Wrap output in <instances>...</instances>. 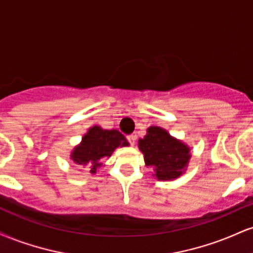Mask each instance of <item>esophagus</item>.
I'll return each mask as SVG.
<instances>
[{
    "label": "esophagus",
    "instance_id": "obj_1",
    "mask_svg": "<svg viewBox=\"0 0 253 253\" xmlns=\"http://www.w3.org/2000/svg\"><path fill=\"white\" fill-rule=\"evenodd\" d=\"M126 139H127V141H128V143L133 146V145L135 144L136 135H134V134H129V135H127V136H126Z\"/></svg>",
    "mask_w": 253,
    "mask_h": 253
}]
</instances>
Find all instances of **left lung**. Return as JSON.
I'll list each match as a JSON object with an SVG mask.
<instances>
[{"mask_svg":"<svg viewBox=\"0 0 253 253\" xmlns=\"http://www.w3.org/2000/svg\"><path fill=\"white\" fill-rule=\"evenodd\" d=\"M139 150L147 167H152L157 178L163 181L181 176L190 159L189 149L184 144L156 126L150 127L147 134L139 139Z\"/></svg>","mask_w":253,"mask_h":253,"instance_id":"obj_1","label":"left lung"}]
</instances>
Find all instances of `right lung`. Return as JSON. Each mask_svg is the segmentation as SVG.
Returning a JSON list of instances; mask_svg holds the SVG:
<instances>
[{
  "label": "right lung",
  "mask_w": 253,
  "mask_h": 253,
  "mask_svg": "<svg viewBox=\"0 0 253 253\" xmlns=\"http://www.w3.org/2000/svg\"><path fill=\"white\" fill-rule=\"evenodd\" d=\"M124 134L117 129H102L94 126L83 136L80 146L75 147L71 158L76 164H90V172L95 173L100 167V159L112 156L113 151L119 146H128Z\"/></svg>",
  "instance_id": "right-lung-1"
}]
</instances>
